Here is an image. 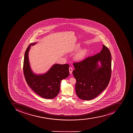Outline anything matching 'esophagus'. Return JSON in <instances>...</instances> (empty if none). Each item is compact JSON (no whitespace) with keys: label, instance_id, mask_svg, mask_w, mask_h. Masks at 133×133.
Here are the masks:
<instances>
[{"label":"esophagus","instance_id":"esophagus-1","mask_svg":"<svg viewBox=\"0 0 133 133\" xmlns=\"http://www.w3.org/2000/svg\"><path fill=\"white\" fill-rule=\"evenodd\" d=\"M69 73H70V74H72V71H73V69H72V68H71V67H69Z\"/></svg>","mask_w":133,"mask_h":133}]
</instances>
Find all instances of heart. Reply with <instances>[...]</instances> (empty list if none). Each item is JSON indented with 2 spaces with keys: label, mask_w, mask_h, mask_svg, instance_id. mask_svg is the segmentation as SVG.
<instances>
[{
  "label": "heart",
  "mask_w": 133,
  "mask_h": 133,
  "mask_svg": "<svg viewBox=\"0 0 133 133\" xmlns=\"http://www.w3.org/2000/svg\"><path fill=\"white\" fill-rule=\"evenodd\" d=\"M79 49V47L78 46L76 47V49ZM87 53H88V50L87 49H81L76 53L74 57L76 60L80 61L84 59V58L87 55Z\"/></svg>",
  "instance_id": "obj_1"
}]
</instances>
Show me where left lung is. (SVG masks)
<instances>
[{
  "label": "left lung",
  "mask_w": 133,
  "mask_h": 133,
  "mask_svg": "<svg viewBox=\"0 0 133 133\" xmlns=\"http://www.w3.org/2000/svg\"><path fill=\"white\" fill-rule=\"evenodd\" d=\"M73 65L76 93L78 98L84 100L93 99L106 89L111 73V56L107 46L103 45L100 52L74 63Z\"/></svg>",
  "instance_id": "8db88e82"
}]
</instances>
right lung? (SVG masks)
Returning <instances> with one entry per match:
<instances>
[{
    "instance_id": "right-lung-1",
    "label": "right lung",
    "mask_w": 133,
    "mask_h": 133,
    "mask_svg": "<svg viewBox=\"0 0 133 133\" xmlns=\"http://www.w3.org/2000/svg\"><path fill=\"white\" fill-rule=\"evenodd\" d=\"M32 43L28 46L24 54L23 71L26 83L36 93L43 98L52 99L59 93L61 81L69 75V64H55L44 74L34 73L31 69L28 54Z\"/></svg>"
}]
</instances>
